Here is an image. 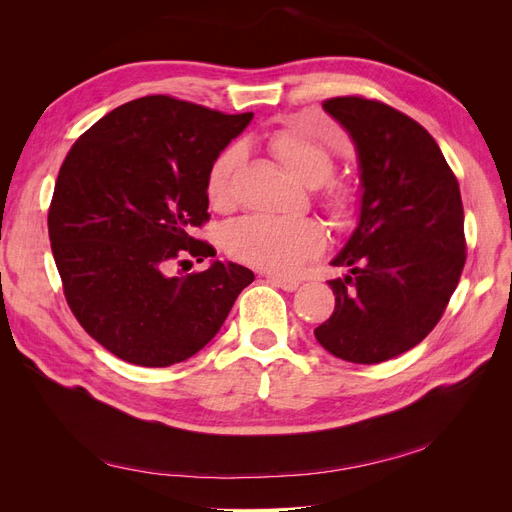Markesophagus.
Returning <instances> with one entry per match:
<instances>
[{
	"label": "esophagus",
	"mask_w": 512,
	"mask_h": 512,
	"mask_svg": "<svg viewBox=\"0 0 512 512\" xmlns=\"http://www.w3.org/2000/svg\"><path fill=\"white\" fill-rule=\"evenodd\" d=\"M265 277H267V282L275 284L277 288H284V290H288V292L297 290L299 284H301V282L297 280V277H286V275H280V273H265Z\"/></svg>",
	"instance_id": "34e87169"
}]
</instances>
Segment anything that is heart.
<instances>
[{"label": "heart", "instance_id": "heart-1", "mask_svg": "<svg viewBox=\"0 0 512 512\" xmlns=\"http://www.w3.org/2000/svg\"><path fill=\"white\" fill-rule=\"evenodd\" d=\"M267 147L286 173L305 188H320V205L333 224L344 226L356 213V194L344 183L329 181L335 170L333 153L294 126H282L267 136ZM243 164V149L230 145L220 151L207 173V198L213 209L235 205V177ZM226 252L245 265L275 273H290L318 256L327 235L316 220H282L250 215L232 224L224 235Z\"/></svg>", "mask_w": 512, "mask_h": 512}]
</instances>
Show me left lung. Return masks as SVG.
<instances>
[{
    "mask_svg": "<svg viewBox=\"0 0 512 512\" xmlns=\"http://www.w3.org/2000/svg\"><path fill=\"white\" fill-rule=\"evenodd\" d=\"M322 108L359 158V224L331 260L335 309L314 335L337 359L374 365L421 344L466 265L459 183L431 134L389 104L359 96Z\"/></svg>",
    "mask_w": 512,
    "mask_h": 512,
    "instance_id": "left-lung-1",
    "label": "left lung"
}]
</instances>
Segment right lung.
<instances>
[{
	"label": "right lung",
	"instance_id": "obj_1",
	"mask_svg": "<svg viewBox=\"0 0 512 512\" xmlns=\"http://www.w3.org/2000/svg\"><path fill=\"white\" fill-rule=\"evenodd\" d=\"M252 113L145 96L96 121L59 168L49 239L81 327L121 361L168 367L203 350L254 273L237 262L170 275L213 258L192 230L209 220L207 173Z\"/></svg>",
	"mask_w": 512,
	"mask_h": 512
}]
</instances>
